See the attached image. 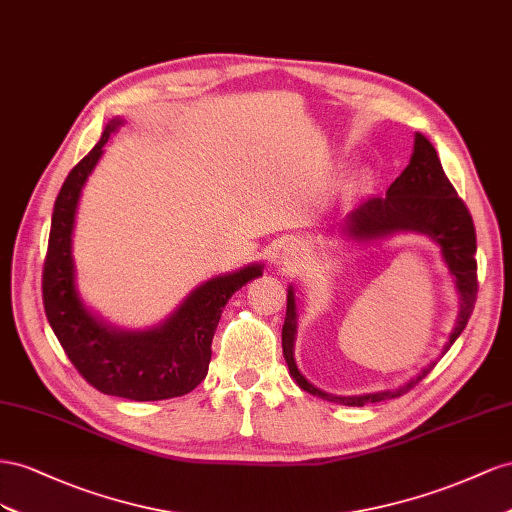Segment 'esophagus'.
<instances>
[{
  "label": "esophagus",
  "instance_id": "esophagus-1",
  "mask_svg": "<svg viewBox=\"0 0 512 512\" xmlns=\"http://www.w3.org/2000/svg\"><path fill=\"white\" fill-rule=\"evenodd\" d=\"M300 257H302L300 246H296L294 242H289V244H283L279 251H276L274 264L279 266V268H283V270H289V268H294L298 264Z\"/></svg>",
  "mask_w": 512,
  "mask_h": 512
}]
</instances>
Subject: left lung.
<instances>
[{"mask_svg": "<svg viewBox=\"0 0 512 512\" xmlns=\"http://www.w3.org/2000/svg\"><path fill=\"white\" fill-rule=\"evenodd\" d=\"M341 231L347 240L358 244L390 238L394 233H425L442 251V259L446 261L448 272L455 279V287L459 294V313L457 324L452 328L448 343L444 345V354L450 345L459 339V334L465 330L467 319H470L476 294V231L472 216L467 212L465 203L459 199L455 186L450 184L442 169L440 158L431 145V141L416 133L414 137V154L410 165L403 169L397 180L390 184L386 197H369L364 199L358 208H354L345 216L341 223ZM298 330V313H296V294L294 287L287 289V313L283 324V356L289 367V375L294 382L315 394L319 399L332 403L362 407L364 403H379L386 399H397L401 394L410 392L422 377L435 367V362L422 369L410 382L384 392L360 394V397H337L324 390L315 388L309 379L300 371L294 358V343Z\"/></svg>", "mask_w": 512, "mask_h": 512, "instance_id": "8db88e82", "label": "left lung"}]
</instances>
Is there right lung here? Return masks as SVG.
Here are the masks:
<instances>
[{
  "label": "right lung",
  "instance_id": "1",
  "mask_svg": "<svg viewBox=\"0 0 512 512\" xmlns=\"http://www.w3.org/2000/svg\"><path fill=\"white\" fill-rule=\"evenodd\" d=\"M124 120H111L55 199L49 248L42 270V302L57 341L83 379L96 390L130 401H160L195 390L208 375L212 339L229 298L261 276V264L214 276L191 291L163 324L128 332L98 319L75 283L72 229L81 191L102 156V148Z\"/></svg>",
  "mask_w": 512,
  "mask_h": 512
}]
</instances>
